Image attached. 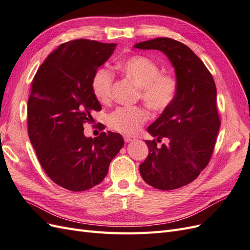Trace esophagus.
<instances>
[{
    "instance_id": "34e87169",
    "label": "esophagus",
    "mask_w": 250,
    "mask_h": 250,
    "mask_svg": "<svg viewBox=\"0 0 250 250\" xmlns=\"http://www.w3.org/2000/svg\"><path fill=\"white\" fill-rule=\"evenodd\" d=\"M124 141H125L126 143H129V142L134 141V138L129 137V135H124Z\"/></svg>"
}]
</instances>
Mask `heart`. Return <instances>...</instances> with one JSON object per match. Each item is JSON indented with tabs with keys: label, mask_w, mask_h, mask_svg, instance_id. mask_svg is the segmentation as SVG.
<instances>
[{
	"label": "heart",
	"mask_w": 250,
	"mask_h": 250,
	"mask_svg": "<svg viewBox=\"0 0 250 250\" xmlns=\"http://www.w3.org/2000/svg\"><path fill=\"white\" fill-rule=\"evenodd\" d=\"M118 70L139 86V98L153 111L167 109L177 95L178 82L174 75L161 73L160 65L152 59L133 55L117 63ZM113 75L106 69L98 70L92 80V92L102 104L109 103L112 95ZM148 120V112L142 106L119 107L108 116L110 129L124 134H135Z\"/></svg>",
	"instance_id": "b5f03b06"
}]
</instances>
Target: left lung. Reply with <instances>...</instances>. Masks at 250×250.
I'll use <instances>...</instances> for the list:
<instances>
[{"label":"left lung","instance_id":"8db88e82","mask_svg":"<svg viewBox=\"0 0 250 250\" xmlns=\"http://www.w3.org/2000/svg\"><path fill=\"white\" fill-rule=\"evenodd\" d=\"M134 48L158 50L175 70L178 89L175 100L148 127V132L169 140L157 147L145 141L149 154L140 165L143 179L158 190H174L188 185L207 167L220 128L213 76L201 59L183 42L158 37L135 43Z\"/></svg>","mask_w":250,"mask_h":250}]
</instances>
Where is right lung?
Segmentation results:
<instances>
[{
	"mask_svg": "<svg viewBox=\"0 0 250 250\" xmlns=\"http://www.w3.org/2000/svg\"><path fill=\"white\" fill-rule=\"evenodd\" d=\"M117 43L89 40L64 42L46 58L32 81L28 100V134L47 175L66 190L99 185L124 145L122 135L101 132L86 138L83 124L101 105L92 92L98 67Z\"/></svg>",
	"mask_w": 250,
	"mask_h": 250,
	"instance_id": "1",
	"label": "right lung"
}]
</instances>
